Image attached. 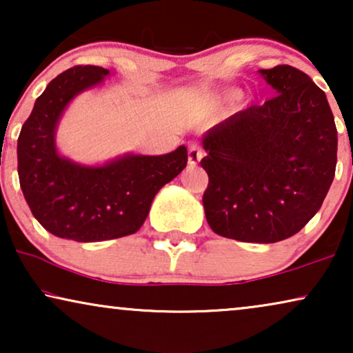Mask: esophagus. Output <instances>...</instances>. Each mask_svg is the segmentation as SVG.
<instances>
[{
    "mask_svg": "<svg viewBox=\"0 0 353 353\" xmlns=\"http://www.w3.org/2000/svg\"><path fill=\"white\" fill-rule=\"evenodd\" d=\"M202 157H204V151H202L201 144L191 143L188 146V161H190V165H197Z\"/></svg>",
    "mask_w": 353,
    "mask_h": 353,
    "instance_id": "34e87169",
    "label": "esophagus"
}]
</instances>
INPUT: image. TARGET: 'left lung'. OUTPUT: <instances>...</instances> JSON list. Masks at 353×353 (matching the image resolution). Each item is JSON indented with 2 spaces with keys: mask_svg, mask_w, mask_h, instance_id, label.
I'll list each match as a JSON object with an SVG mask.
<instances>
[{
  "mask_svg": "<svg viewBox=\"0 0 353 353\" xmlns=\"http://www.w3.org/2000/svg\"><path fill=\"white\" fill-rule=\"evenodd\" d=\"M276 96L215 125L202 138V196L214 233L278 243L320 210L334 180L337 130L325 91L292 65L259 70Z\"/></svg>",
  "mask_w": 353,
  "mask_h": 353,
  "instance_id": "8db88e82",
  "label": "left lung"
}]
</instances>
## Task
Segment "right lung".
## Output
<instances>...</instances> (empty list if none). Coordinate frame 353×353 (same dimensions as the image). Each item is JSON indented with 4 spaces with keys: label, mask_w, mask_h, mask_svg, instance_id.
Returning <instances> with one entry per match:
<instances>
[{
    "label": "right lung",
    "mask_w": 353,
    "mask_h": 353,
    "mask_svg": "<svg viewBox=\"0 0 353 353\" xmlns=\"http://www.w3.org/2000/svg\"><path fill=\"white\" fill-rule=\"evenodd\" d=\"M108 69L77 65L38 96L17 139L19 181L32 214L57 238L96 243L137 233L159 190L181 173L188 151L163 156L128 154L99 167L61 157L54 134L67 104L99 85Z\"/></svg>",
    "instance_id": "right-lung-1"
}]
</instances>
